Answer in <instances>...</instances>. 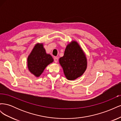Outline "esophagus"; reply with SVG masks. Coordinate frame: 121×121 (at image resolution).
Masks as SVG:
<instances>
[{"mask_svg": "<svg viewBox=\"0 0 121 121\" xmlns=\"http://www.w3.org/2000/svg\"><path fill=\"white\" fill-rule=\"evenodd\" d=\"M54 61L55 63H56L58 61V57H54Z\"/></svg>", "mask_w": 121, "mask_h": 121, "instance_id": "34e87169", "label": "esophagus"}]
</instances>
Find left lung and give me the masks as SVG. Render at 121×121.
<instances>
[{
  "instance_id": "left-lung-1",
  "label": "left lung",
  "mask_w": 121,
  "mask_h": 121,
  "mask_svg": "<svg viewBox=\"0 0 121 121\" xmlns=\"http://www.w3.org/2000/svg\"><path fill=\"white\" fill-rule=\"evenodd\" d=\"M59 62L65 77L69 80H74L81 76L87 65L85 54L75 41L67 45L64 56L60 58Z\"/></svg>"
}]
</instances>
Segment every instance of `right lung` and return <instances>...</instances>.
I'll use <instances>...</instances> for the list:
<instances>
[{
	"mask_svg": "<svg viewBox=\"0 0 121 121\" xmlns=\"http://www.w3.org/2000/svg\"><path fill=\"white\" fill-rule=\"evenodd\" d=\"M53 61L52 57L46 53L43 43H37L28 57V68L32 74L38 77L47 65Z\"/></svg>",
	"mask_w": 121,
	"mask_h": 121,
	"instance_id": "obj_1",
	"label": "right lung"
}]
</instances>
